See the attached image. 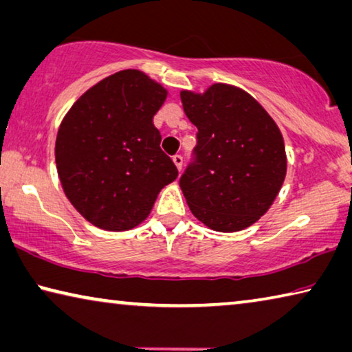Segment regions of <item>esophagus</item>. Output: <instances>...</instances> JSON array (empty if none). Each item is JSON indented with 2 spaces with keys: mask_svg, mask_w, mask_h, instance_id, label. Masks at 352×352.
I'll return each mask as SVG.
<instances>
[{
  "mask_svg": "<svg viewBox=\"0 0 352 352\" xmlns=\"http://www.w3.org/2000/svg\"><path fill=\"white\" fill-rule=\"evenodd\" d=\"M172 161H174V164L177 166V169L182 170V167H183V156L182 155H174V156H172Z\"/></svg>",
  "mask_w": 352,
  "mask_h": 352,
  "instance_id": "34e87169",
  "label": "esophagus"
}]
</instances>
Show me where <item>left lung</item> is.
<instances>
[{"label":"left lung","mask_w":352,"mask_h":352,"mask_svg":"<svg viewBox=\"0 0 352 352\" xmlns=\"http://www.w3.org/2000/svg\"><path fill=\"white\" fill-rule=\"evenodd\" d=\"M197 126L194 158L180 177L191 213L216 232L252 226L274 202L287 174L282 133L254 97L228 85L182 91Z\"/></svg>","instance_id":"obj_1"}]
</instances>
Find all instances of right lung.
Returning <instances> with one entry per match:
<instances>
[{
	"label": "right lung",
	"mask_w": 352,
	"mask_h": 352,
	"mask_svg": "<svg viewBox=\"0 0 352 352\" xmlns=\"http://www.w3.org/2000/svg\"><path fill=\"white\" fill-rule=\"evenodd\" d=\"M166 89L139 70L104 78L76 100L56 138V167L67 199L103 230L146 219L178 170L153 125Z\"/></svg>",
	"instance_id": "1"
}]
</instances>
